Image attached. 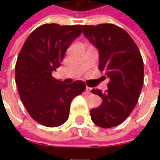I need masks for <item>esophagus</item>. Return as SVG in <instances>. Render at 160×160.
<instances>
[{
  "mask_svg": "<svg viewBox=\"0 0 160 160\" xmlns=\"http://www.w3.org/2000/svg\"><path fill=\"white\" fill-rule=\"evenodd\" d=\"M86 91H87V93H91V92H92V88L89 87H87V88H86Z\"/></svg>",
  "mask_w": 160,
  "mask_h": 160,
  "instance_id": "34e87169",
  "label": "esophagus"
}]
</instances>
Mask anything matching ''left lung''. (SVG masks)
<instances>
[{
    "mask_svg": "<svg viewBox=\"0 0 160 160\" xmlns=\"http://www.w3.org/2000/svg\"><path fill=\"white\" fill-rule=\"evenodd\" d=\"M82 27L85 37L98 50V69L110 80L104 93L92 90L102 98V104L92 109L91 118L98 127H116L127 119L140 97L144 82L141 52L129 34L116 25Z\"/></svg>",
    "mask_w": 160,
    "mask_h": 160,
    "instance_id": "left-lung-1",
    "label": "left lung"
}]
</instances>
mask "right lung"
<instances>
[{
    "instance_id": "obj_1",
    "label": "right lung",
    "mask_w": 160,
    "mask_h": 160,
    "mask_svg": "<svg viewBox=\"0 0 160 160\" xmlns=\"http://www.w3.org/2000/svg\"><path fill=\"white\" fill-rule=\"evenodd\" d=\"M81 33L80 25L44 24L30 34L18 56L15 80L19 97L32 118L43 126L64 123L73 98L86 89L82 80L65 84L52 76Z\"/></svg>"
}]
</instances>
